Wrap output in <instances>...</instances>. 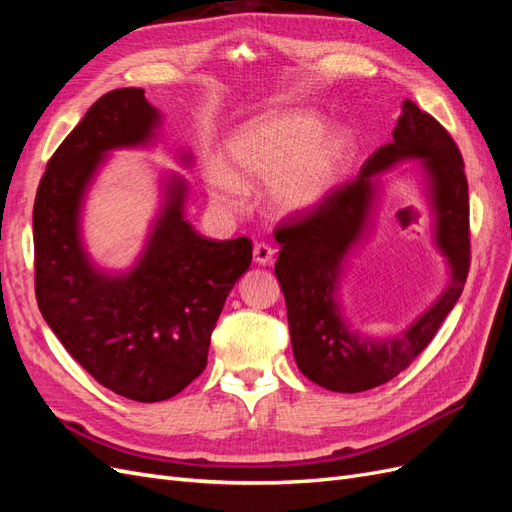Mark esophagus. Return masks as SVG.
<instances>
[{
  "mask_svg": "<svg viewBox=\"0 0 512 512\" xmlns=\"http://www.w3.org/2000/svg\"><path fill=\"white\" fill-rule=\"evenodd\" d=\"M273 254H275V250L269 243H256L254 245V260L258 262V265H269V262L273 260Z\"/></svg>",
  "mask_w": 512,
  "mask_h": 512,
  "instance_id": "34e87169",
  "label": "esophagus"
}]
</instances>
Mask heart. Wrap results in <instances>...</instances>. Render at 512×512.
<instances>
[{
    "instance_id": "1",
    "label": "heart",
    "mask_w": 512,
    "mask_h": 512,
    "mask_svg": "<svg viewBox=\"0 0 512 512\" xmlns=\"http://www.w3.org/2000/svg\"><path fill=\"white\" fill-rule=\"evenodd\" d=\"M352 141L324 132V119L305 108H282L247 121L226 143V168L207 166L209 196L226 213L241 211L243 188L269 183V205L280 215L318 209L342 179Z\"/></svg>"
}]
</instances>
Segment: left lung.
Returning <instances> with one entry per match:
<instances>
[{"mask_svg": "<svg viewBox=\"0 0 512 512\" xmlns=\"http://www.w3.org/2000/svg\"><path fill=\"white\" fill-rule=\"evenodd\" d=\"M423 157L437 207V238L452 262V284L413 327L397 338L350 332L334 303L341 260L356 239L373 193L371 174L401 159ZM282 245L275 262L286 299L294 361L303 376L337 393H361L399 376L421 354L455 307L470 271V198L453 136L412 100L401 104L393 141L376 149L356 179L335 185L324 203L273 230Z\"/></svg>", "mask_w": 512, "mask_h": 512, "instance_id": "8db88e82", "label": "left lung"}]
</instances>
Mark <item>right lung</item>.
<instances>
[{
  "instance_id": "obj_1",
  "label": "right lung",
  "mask_w": 512,
  "mask_h": 512,
  "mask_svg": "<svg viewBox=\"0 0 512 512\" xmlns=\"http://www.w3.org/2000/svg\"><path fill=\"white\" fill-rule=\"evenodd\" d=\"M158 111L136 87L91 104L46 164L34 200L36 301L59 342L102 386L141 404L181 393L207 367L228 292L250 269L252 241L200 237L175 181L147 250L126 277L89 265L79 207L104 151L141 145Z\"/></svg>"
}]
</instances>
